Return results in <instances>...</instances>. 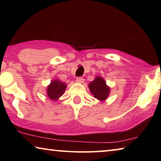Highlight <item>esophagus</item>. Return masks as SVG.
<instances>
[{"label": "esophagus", "instance_id": "obj_1", "mask_svg": "<svg viewBox=\"0 0 161 161\" xmlns=\"http://www.w3.org/2000/svg\"><path fill=\"white\" fill-rule=\"evenodd\" d=\"M84 80L83 79V77H77V80H76V81H77V83L81 84V83L84 82Z\"/></svg>", "mask_w": 161, "mask_h": 161}]
</instances>
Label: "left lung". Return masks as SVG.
Masks as SVG:
<instances>
[{"label":"left lung","mask_w":161,"mask_h":161,"mask_svg":"<svg viewBox=\"0 0 161 161\" xmlns=\"http://www.w3.org/2000/svg\"><path fill=\"white\" fill-rule=\"evenodd\" d=\"M89 88L94 98L101 102L107 99L110 94V88L102 77H95L94 80L89 84Z\"/></svg>","instance_id":"left-lung-1"}]
</instances>
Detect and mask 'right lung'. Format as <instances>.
<instances>
[{
    "label": "right lung",
    "mask_w": 161,
    "mask_h": 161,
    "mask_svg": "<svg viewBox=\"0 0 161 161\" xmlns=\"http://www.w3.org/2000/svg\"><path fill=\"white\" fill-rule=\"evenodd\" d=\"M67 84L61 82L58 80H54L51 81L50 84L47 87V95L50 99L57 101L63 95Z\"/></svg>",
    "instance_id": "obj_1"
}]
</instances>
